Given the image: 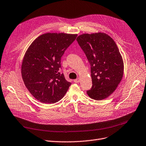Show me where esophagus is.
Masks as SVG:
<instances>
[{
	"label": "esophagus",
	"mask_w": 146,
	"mask_h": 146,
	"mask_svg": "<svg viewBox=\"0 0 146 146\" xmlns=\"http://www.w3.org/2000/svg\"><path fill=\"white\" fill-rule=\"evenodd\" d=\"M74 81L75 83H79L80 81V79L78 78H77V79H75V80H74Z\"/></svg>",
	"instance_id": "obj_1"
}]
</instances>
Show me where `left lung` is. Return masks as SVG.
<instances>
[{
  "label": "left lung",
  "mask_w": 146,
  "mask_h": 146,
  "mask_svg": "<svg viewBox=\"0 0 146 146\" xmlns=\"http://www.w3.org/2000/svg\"><path fill=\"white\" fill-rule=\"evenodd\" d=\"M77 40L91 66L93 85L87 95L93 100H104L115 91L123 75V60L117 46L102 32L80 35Z\"/></svg>",
  "instance_id": "obj_1"
}]
</instances>
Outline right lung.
Segmentation results:
<instances>
[{"label":"right lung","mask_w":146,"mask_h":146,"mask_svg":"<svg viewBox=\"0 0 146 146\" xmlns=\"http://www.w3.org/2000/svg\"><path fill=\"white\" fill-rule=\"evenodd\" d=\"M77 34L46 33L35 39L23 57L21 75L28 90L40 102L54 104L71 83L60 71L61 57Z\"/></svg>","instance_id":"add662e5"}]
</instances>
